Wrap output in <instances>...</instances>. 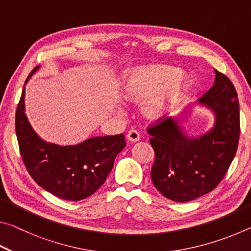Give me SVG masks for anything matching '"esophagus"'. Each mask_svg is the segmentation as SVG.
Segmentation results:
<instances>
[{
    "mask_svg": "<svg viewBox=\"0 0 251 251\" xmlns=\"http://www.w3.org/2000/svg\"><path fill=\"white\" fill-rule=\"evenodd\" d=\"M126 137H127V139H128V141H129V142H131V143L138 142L139 139H141V136H139L138 131H137V130H135V129H131V130H129L128 133H127Z\"/></svg>",
    "mask_w": 251,
    "mask_h": 251,
    "instance_id": "34e87169",
    "label": "esophagus"
}]
</instances>
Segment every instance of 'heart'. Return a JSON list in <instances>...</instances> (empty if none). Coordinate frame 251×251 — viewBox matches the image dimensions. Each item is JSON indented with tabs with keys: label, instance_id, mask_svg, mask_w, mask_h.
<instances>
[{
	"label": "heart",
	"instance_id": "1",
	"mask_svg": "<svg viewBox=\"0 0 251 251\" xmlns=\"http://www.w3.org/2000/svg\"><path fill=\"white\" fill-rule=\"evenodd\" d=\"M189 87L185 72L166 65L139 67L125 75L120 94L128 101H144L141 110L148 120H158L175 107Z\"/></svg>",
	"mask_w": 251,
	"mask_h": 251
}]
</instances>
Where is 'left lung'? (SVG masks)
I'll return each mask as SVG.
<instances>
[{
	"label": "left lung",
	"mask_w": 251,
	"mask_h": 251,
	"mask_svg": "<svg viewBox=\"0 0 251 251\" xmlns=\"http://www.w3.org/2000/svg\"><path fill=\"white\" fill-rule=\"evenodd\" d=\"M215 74L214 85L198 100L215 115L209 131L188 137L177 118H160L147 128L155 151L152 184L171 201L186 202L210 193L223 180L236 155L240 134L237 92L226 75L217 70Z\"/></svg>",
	"instance_id": "left-lung-1"
}]
</instances>
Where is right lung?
<instances>
[{
	"label": "right lung",
	"mask_w": 251,
	"mask_h": 251,
	"mask_svg": "<svg viewBox=\"0 0 251 251\" xmlns=\"http://www.w3.org/2000/svg\"><path fill=\"white\" fill-rule=\"evenodd\" d=\"M39 69L36 66L31 72L26 82ZM24 96L23 88L16 108L15 130L28 174L37 185L56 197L71 201L90 197L104 184L117 154L126 146L125 136L92 137L74 146L46 143L25 115Z\"/></svg>",
	"instance_id": "1"
}]
</instances>
